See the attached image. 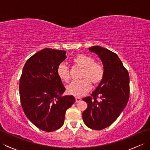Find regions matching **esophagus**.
Masks as SVG:
<instances>
[{"label": "esophagus", "mask_w": 150, "mask_h": 150, "mask_svg": "<svg viewBox=\"0 0 150 150\" xmlns=\"http://www.w3.org/2000/svg\"><path fill=\"white\" fill-rule=\"evenodd\" d=\"M75 100H76V102L78 103V102L81 100V97H75Z\"/></svg>", "instance_id": "34e87169"}]
</instances>
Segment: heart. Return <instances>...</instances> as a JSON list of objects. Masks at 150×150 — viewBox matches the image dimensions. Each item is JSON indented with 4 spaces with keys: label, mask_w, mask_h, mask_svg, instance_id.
<instances>
[{
    "label": "heart",
    "mask_w": 150,
    "mask_h": 150,
    "mask_svg": "<svg viewBox=\"0 0 150 150\" xmlns=\"http://www.w3.org/2000/svg\"><path fill=\"white\" fill-rule=\"evenodd\" d=\"M72 62L75 66L82 68L79 81H73L68 86V93L73 96L79 97L84 95L90 90L91 82L94 85L100 84L104 77V67L100 63L95 62V60L86 54H78L73 57ZM57 74L63 82L69 80V69L65 63H60L57 68Z\"/></svg>",
    "instance_id": "b5f03b06"
}]
</instances>
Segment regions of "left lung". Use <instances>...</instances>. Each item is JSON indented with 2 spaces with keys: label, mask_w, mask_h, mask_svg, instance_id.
<instances>
[{
  "label": "left lung",
  "mask_w": 150,
  "mask_h": 150,
  "mask_svg": "<svg viewBox=\"0 0 150 150\" xmlns=\"http://www.w3.org/2000/svg\"><path fill=\"white\" fill-rule=\"evenodd\" d=\"M89 50L99 57L104 69V77L91 97L82 99L88 104L82 118L88 128L100 130L110 126L127 105L129 76L116 53L98 46L89 47Z\"/></svg>",
  "instance_id": "left-lung-1"
}]
</instances>
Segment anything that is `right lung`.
I'll use <instances>...</instances> for the list:
<instances>
[{"label": "right lung", "mask_w": 150, "mask_h": 150, "mask_svg": "<svg viewBox=\"0 0 150 150\" xmlns=\"http://www.w3.org/2000/svg\"><path fill=\"white\" fill-rule=\"evenodd\" d=\"M66 53L43 49L31 56L22 69L19 83L22 108L28 119L45 132L62 127L66 110L75 101L73 95L62 96L66 88L57 74L59 64L67 58Z\"/></svg>", "instance_id": "1"}]
</instances>
